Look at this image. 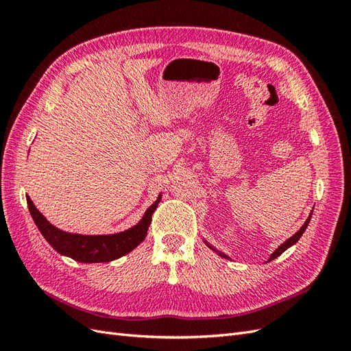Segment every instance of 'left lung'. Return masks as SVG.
I'll return each instance as SVG.
<instances>
[{
    "label": "left lung",
    "mask_w": 351,
    "mask_h": 351,
    "mask_svg": "<svg viewBox=\"0 0 351 351\" xmlns=\"http://www.w3.org/2000/svg\"><path fill=\"white\" fill-rule=\"evenodd\" d=\"M311 218H312V214L309 215V218H307V219H306V222H304V224H303V227H302V228H300L299 231H297V232H295V234H294L293 237H290V239H289V240H287L285 243H282V244H281V246H280V247H278L277 250H275V252H274V253L271 254V259H269V261H274L275 258H278V256H280V254H282V253H284V252H285L287 249H289L290 246H293V244H294V243H295L297 240H299V239L302 237V234H303V232H304L306 227H307V226H309V221H311ZM206 244H208V243H206ZM208 246H209V247H210L212 250H215L214 247H212V246H210V244H208ZM215 252H217V253H219L222 258H228V256H226V254H224V253H221V252H218V250H215Z\"/></svg>",
    "instance_id": "left-lung-1"
}]
</instances>
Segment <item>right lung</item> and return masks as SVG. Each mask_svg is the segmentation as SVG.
I'll use <instances>...</instances> for the list:
<instances>
[{
  "label": "right lung",
  "instance_id": "obj_1",
  "mask_svg": "<svg viewBox=\"0 0 351 351\" xmlns=\"http://www.w3.org/2000/svg\"><path fill=\"white\" fill-rule=\"evenodd\" d=\"M26 200L30 215L34 218L38 230L52 247L60 254H64V256H69L77 262L95 263L119 259L139 246L146 237L147 228L151 226L152 215L159 200H161V196L146 210L145 217L136 227L111 236H82L61 231L57 227L49 224L47 218L35 208L34 202L30 200L29 196H26Z\"/></svg>",
  "mask_w": 351,
  "mask_h": 351
}]
</instances>
